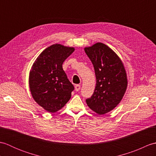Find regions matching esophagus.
Returning <instances> with one entry per match:
<instances>
[{
    "instance_id": "1",
    "label": "esophagus",
    "mask_w": 156,
    "mask_h": 156,
    "mask_svg": "<svg viewBox=\"0 0 156 156\" xmlns=\"http://www.w3.org/2000/svg\"><path fill=\"white\" fill-rule=\"evenodd\" d=\"M80 85L77 84V85L75 86L76 91H79V90H80Z\"/></svg>"
}]
</instances>
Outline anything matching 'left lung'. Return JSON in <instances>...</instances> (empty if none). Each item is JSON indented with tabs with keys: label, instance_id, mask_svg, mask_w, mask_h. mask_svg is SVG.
<instances>
[{
	"label": "left lung",
	"instance_id": "8db88e82",
	"mask_svg": "<svg viewBox=\"0 0 156 156\" xmlns=\"http://www.w3.org/2000/svg\"><path fill=\"white\" fill-rule=\"evenodd\" d=\"M93 64L97 84L92 97L86 100L91 110L99 115L114 109L127 87V77L121 59L110 48L97 43L84 48Z\"/></svg>",
	"mask_w": 156,
	"mask_h": 156
}]
</instances>
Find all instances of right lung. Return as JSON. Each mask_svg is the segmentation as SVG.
I'll return each mask as SVG.
<instances>
[{"mask_svg": "<svg viewBox=\"0 0 156 156\" xmlns=\"http://www.w3.org/2000/svg\"><path fill=\"white\" fill-rule=\"evenodd\" d=\"M75 49L54 44L43 51L29 72V84L33 98L49 112H57L71 98L74 87L62 68Z\"/></svg>", "mask_w": 156, "mask_h": 156, "instance_id": "obj_1", "label": "right lung"}]
</instances>
